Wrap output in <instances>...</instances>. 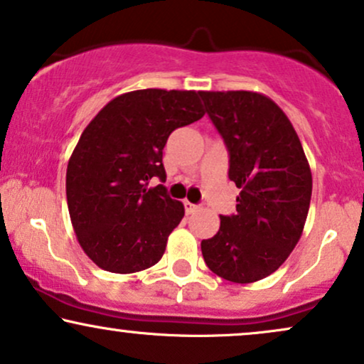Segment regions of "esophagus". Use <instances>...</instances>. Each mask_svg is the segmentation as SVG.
I'll list each match as a JSON object with an SVG mask.
<instances>
[{
  "label": "esophagus",
  "instance_id": "esophagus-1",
  "mask_svg": "<svg viewBox=\"0 0 364 364\" xmlns=\"http://www.w3.org/2000/svg\"><path fill=\"white\" fill-rule=\"evenodd\" d=\"M185 210H186V213L188 215H191V213H195L196 210H198V207H196L195 203H191V201H185Z\"/></svg>",
  "mask_w": 364,
  "mask_h": 364
}]
</instances>
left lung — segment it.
Instances as JSON below:
<instances>
[{
    "mask_svg": "<svg viewBox=\"0 0 364 364\" xmlns=\"http://www.w3.org/2000/svg\"><path fill=\"white\" fill-rule=\"evenodd\" d=\"M210 120L229 149V178L240 188L237 213L201 240L210 271L232 283H254L287 261L301 237L312 173L291 122L256 91H200Z\"/></svg>",
    "mask_w": 364,
    "mask_h": 364,
    "instance_id": "8db88e82",
    "label": "left lung"
}]
</instances>
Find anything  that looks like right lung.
<instances>
[{"label":"right lung","instance_id":"obj_1","mask_svg":"<svg viewBox=\"0 0 364 364\" xmlns=\"http://www.w3.org/2000/svg\"><path fill=\"white\" fill-rule=\"evenodd\" d=\"M203 115L200 91L149 87L117 96L87 124L69 159L65 195L77 242L96 266L129 274L163 257L185 207L163 185H147L166 179L171 132Z\"/></svg>","mask_w":364,"mask_h":364}]
</instances>
